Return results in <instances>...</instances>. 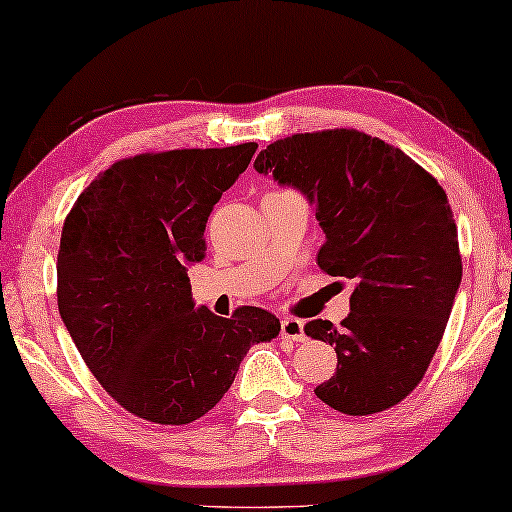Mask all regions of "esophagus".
Here are the masks:
<instances>
[{
  "label": "esophagus",
  "mask_w": 512,
  "mask_h": 512,
  "mask_svg": "<svg viewBox=\"0 0 512 512\" xmlns=\"http://www.w3.org/2000/svg\"><path fill=\"white\" fill-rule=\"evenodd\" d=\"M282 340L303 342L305 340V324L300 319L286 317L282 319Z\"/></svg>",
  "instance_id": "obj_1"
}]
</instances>
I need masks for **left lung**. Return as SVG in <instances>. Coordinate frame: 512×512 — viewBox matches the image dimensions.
I'll return each mask as SVG.
<instances>
[{
  "label": "left lung",
  "mask_w": 512,
  "mask_h": 512,
  "mask_svg": "<svg viewBox=\"0 0 512 512\" xmlns=\"http://www.w3.org/2000/svg\"><path fill=\"white\" fill-rule=\"evenodd\" d=\"M254 167L310 200L326 235L319 268L354 282L340 328L305 324L338 354L314 394L356 417L401 403L422 382L461 284L445 191L401 149L347 128L277 139Z\"/></svg>",
  "instance_id": "obj_1"
}]
</instances>
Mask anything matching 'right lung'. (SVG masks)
<instances>
[{"label": "right lung", "mask_w": 512, "mask_h": 512, "mask_svg": "<svg viewBox=\"0 0 512 512\" xmlns=\"http://www.w3.org/2000/svg\"><path fill=\"white\" fill-rule=\"evenodd\" d=\"M258 144L139 153L104 170L62 226L58 310L104 391L132 415L191 424L233 384L251 345L279 319L195 307L188 265L205 258V226Z\"/></svg>", "instance_id": "obj_1"}]
</instances>
